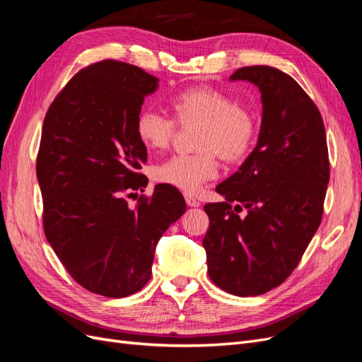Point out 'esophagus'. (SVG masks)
I'll return each mask as SVG.
<instances>
[{"label": "esophagus", "instance_id": "esophagus-1", "mask_svg": "<svg viewBox=\"0 0 362 362\" xmlns=\"http://www.w3.org/2000/svg\"><path fill=\"white\" fill-rule=\"evenodd\" d=\"M184 198H185V204H187L189 206H199L201 205V202L196 198H193V196L189 193H185Z\"/></svg>", "mask_w": 362, "mask_h": 362}]
</instances>
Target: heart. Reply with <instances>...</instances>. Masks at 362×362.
Segmentation results:
<instances>
[{
	"label": "heart",
	"instance_id": "1",
	"mask_svg": "<svg viewBox=\"0 0 362 362\" xmlns=\"http://www.w3.org/2000/svg\"><path fill=\"white\" fill-rule=\"evenodd\" d=\"M169 107L180 125H201L196 139L199 154L175 156L156 166L157 182L194 193L217 177V156L226 163L242 161L254 144L257 124L252 113L225 92L211 86H194L175 95ZM173 119L154 110L136 117V134L141 145L157 151L168 148L175 134Z\"/></svg>",
	"mask_w": 362,
	"mask_h": 362
}]
</instances>
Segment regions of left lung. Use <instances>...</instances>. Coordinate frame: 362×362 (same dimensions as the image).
<instances>
[{
	"mask_svg": "<svg viewBox=\"0 0 362 362\" xmlns=\"http://www.w3.org/2000/svg\"><path fill=\"white\" fill-rule=\"evenodd\" d=\"M258 87L262 117L254 151L206 204L208 276L234 296H258L286 281L319 229L329 182L323 119L290 75L246 66L231 81ZM245 210V215L239 213Z\"/></svg>",
	"mask_w": 362,
	"mask_h": 362,
	"instance_id": "8db88e82",
	"label": "left lung"
}]
</instances>
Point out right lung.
<instances>
[{
  "mask_svg": "<svg viewBox=\"0 0 362 362\" xmlns=\"http://www.w3.org/2000/svg\"><path fill=\"white\" fill-rule=\"evenodd\" d=\"M158 78L133 64L103 60L76 74L49 105L36 163L43 231L81 287L127 298L146 286L163 233L185 213L182 194L157 184L144 192L146 146L136 117Z\"/></svg>",
  "mask_w": 362,
  "mask_h": 362,
  "instance_id": "add662e5",
  "label": "right lung"
}]
</instances>
